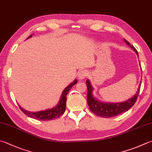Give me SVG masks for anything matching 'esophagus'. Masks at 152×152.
I'll return each mask as SVG.
<instances>
[{"mask_svg":"<svg viewBox=\"0 0 152 152\" xmlns=\"http://www.w3.org/2000/svg\"><path fill=\"white\" fill-rule=\"evenodd\" d=\"M88 74V72L86 70H83L78 73V78L79 80H84L86 78Z\"/></svg>","mask_w":152,"mask_h":152,"instance_id":"34e87169","label":"esophagus"}]
</instances>
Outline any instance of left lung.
<instances>
[{"instance_id":"1","label":"left lung","mask_w":152,"mask_h":152,"mask_svg":"<svg viewBox=\"0 0 152 152\" xmlns=\"http://www.w3.org/2000/svg\"><path fill=\"white\" fill-rule=\"evenodd\" d=\"M124 40V42H125L129 47L133 49L136 52L137 56H138V53H137L136 49L133 46H132L130 45V43L128 42L126 39ZM86 86L88 88V104L91 111H92L94 114L98 115V116L102 118H111L116 116V115L122 114L123 112L128 111V110H129L134 106V104L136 103V102L137 100V96L139 94L140 86H141V82H140L138 89H137V93L136 94L127 101L120 103L102 102L98 100L97 99L95 98L93 96V88L90 84L89 80H86Z\"/></svg>"}]
</instances>
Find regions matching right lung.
I'll return each mask as SVG.
<instances>
[{"label": "right lung", "mask_w": 152, "mask_h": 152, "mask_svg": "<svg viewBox=\"0 0 152 152\" xmlns=\"http://www.w3.org/2000/svg\"><path fill=\"white\" fill-rule=\"evenodd\" d=\"M32 34L27 38H30L32 37ZM78 81L77 80H75L72 83H71L70 85H68L66 88H64V91L62 93V95L60 96V100L59 101L58 104H57L54 107H52L51 109L46 110L45 111H39V112H28L26 111L23 107H21L20 106V110L23 111L24 114H26L27 116H28L31 118H34V119L42 120V121H47V120H54L55 118H57L60 117V115L64 114L66 109V96L68 94V92L71 89V88L73 86L74 84H76Z\"/></svg>", "instance_id": "add662e5"}]
</instances>
